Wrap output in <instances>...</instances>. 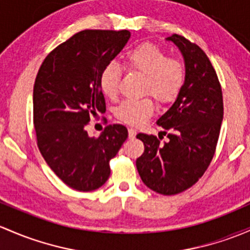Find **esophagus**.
Masks as SVG:
<instances>
[{
	"label": "esophagus",
	"mask_w": 250,
	"mask_h": 250,
	"mask_svg": "<svg viewBox=\"0 0 250 250\" xmlns=\"http://www.w3.org/2000/svg\"><path fill=\"white\" fill-rule=\"evenodd\" d=\"M128 136H129V139H134L136 136V130L133 129V128H129L128 129Z\"/></svg>",
	"instance_id": "1"
}]
</instances>
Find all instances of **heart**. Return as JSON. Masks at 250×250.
<instances>
[{
  "instance_id": "1",
  "label": "heart",
  "mask_w": 250,
  "mask_h": 250,
  "mask_svg": "<svg viewBox=\"0 0 250 250\" xmlns=\"http://www.w3.org/2000/svg\"><path fill=\"white\" fill-rule=\"evenodd\" d=\"M125 65L146 75L145 90L151 92L162 103L171 102L182 91L186 81V69L181 61L167 59V54L152 44H141L125 54ZM122 69L116 62H110L99 75L101 90L109 98H115L120 88ZM151 98L125 99L115 110L120 121L130 125L145 123L153 114Z\"/></svg>"
}]
</instances>
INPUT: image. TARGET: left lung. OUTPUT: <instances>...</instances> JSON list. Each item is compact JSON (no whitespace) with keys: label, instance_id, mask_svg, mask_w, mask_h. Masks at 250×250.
<instances>
[{"label":"left lung","instance_id":"8db88e82","mask_svg":"<svg viewBox=\"0 0 250 250\" xmlns=\"http://www.w3.org/2000/svg\"><path fill=\"white\" fill-rule=\"evenodd\" d=\"M185 60L182 91L157 125L169 130L164 145L154 135L138 134L145 145L136 169L156 193L173 195L195 185L214 156L224 107L219 80L212 63L196 44L185 37H167ZM165 133V132H164Z\"/></svg>","mask_w":250,"mask_h":250}]
</instances>
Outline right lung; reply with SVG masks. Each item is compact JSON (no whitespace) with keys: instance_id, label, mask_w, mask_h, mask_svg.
Returning <instances> with one entry per match:
<instances>
[{"instance_id":"add662e5","label":"right lung","mask_w":250,"mask_h":250,"mask_svg":"<svg viewBox=\"0 0 250 250\" xmlns=\"http://www.w3.org/2000/svg\"><path fill=\"white\" fill-rule=\"evenodd\" d=\"M129 38L127 30L81 31L52 50L37 74V145L50 169L75 190L102 187L110 176V159L128 138L122 125H109L98 138H91L86 125L97 112H105L99 75Z\"/></svg>"}]
</instances>
